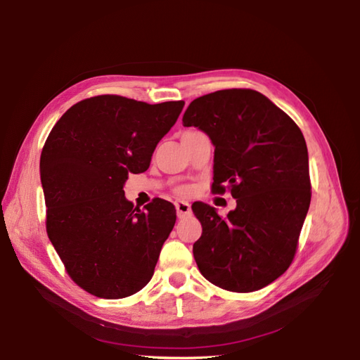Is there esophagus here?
Returning <instances> with one entry per match:
<instances>
[{
  "instance_id": "esophagus-1",
  "label": "esophagus",
  "mask_w": 360,
  "mask_h": 360,
  "mask_svg": "<svg viewBox=\"0 0 360 360\" xmlns=\"http://www.w3.org/2000/svg\"><path fill=\"white\" fill-rule=\"evenodd\" d=\"M176 210H177V216L180 217V219H183V217L191 216V204L184 202V201H177Z\"/></svg>"
}]
</instances>
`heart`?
Returning a JSON list of instances; mask_svg holds the SVG:
<instances>
[{"mask_svg": "<svg viewBox=\"0 0 360 360\" xmlns=\"http://www.w3.org/2000/svg\"><path fill=\"white\" fill-rule=\"evenodd\" d=\"M176 193L177 197H188V195L191 193V188L189 186H180L176 189Z\"/></svg>", "mask_w": 360, "mask_h": 360, "instance_id": "obj_1", "label": "heart"}]
</instances>
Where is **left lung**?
I'll return each mask as SVG.
<instances>
[{
	"label": "left lung",
	"mask_w": 360,
	"mask_h": 360,
	"mask_svg": "<svg viewBox=\"0 0 360 360\" xmlns=\"http://www.w3.org/2000/svg\"><path fill=\"white\" fill-rule=\"evenodd\" d=\"M183 126L214 146L213 193L228 189L236 210L219 216L200 202L192 210L202 234L193 243L201 275L234 291L261 290L292 263L311 202L307 143L299 126L266 96L249 89L191 102Z\"/></svg>",
	"instance_id": "obj_1"
}]
</instances>
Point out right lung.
<instances>
[{"label":"right lung","mask_w":360,"mask_h":360,"mask_svg":"<svg viewBox=\"0 0 360 360\" xmlns=\"http://www.w3.org/2000/svg\"><path fill=\"white\" fill-rule=\"evenodd\" d=\"M183 106L94 96L69 108L43 146L48 237L72 281L96 297L132 296L155 274L176 209L156 198L139 210L123 186L148 169Z\"/></svg>","instance_id":"1"}]
</instances>
